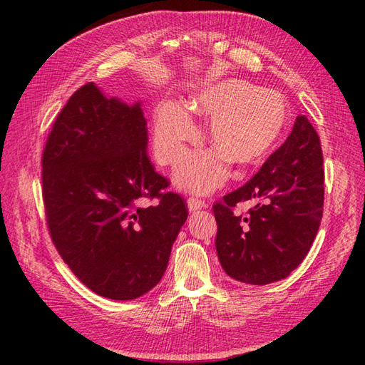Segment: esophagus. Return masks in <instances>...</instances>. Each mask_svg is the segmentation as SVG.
<instances>
[{
  "label": "esophagus",
  "mask_w": 365,
  "mask_h": 365,
  "mask_svg": "<svg viewBox=\"0 0 365 365\" xmlns=\"http://www.w3.org/2000/svg\"><path fill=\"white\" fill-rule=\"evenodd\" d=\"M187 207H189V212H196V210L200 208H204L205 207V202L202 200H200V197H189L187 200Z\"/></svg>",
  "instance_id": "34e87169"
}]
</instances>
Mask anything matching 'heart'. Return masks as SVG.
Wrapping results in <instances>:
<instances>
[{
	"instance_id": "1",
	"label": "heart",
	"mask_w": 365,
	"mask_h": 365,
	"mask_svg": "<svg viewBox=\"0 0 365 365\" xmlns=\"http://www.w3.org/2000/svg\"><path fill=\"white\" fill-rule=\"evenodd\" d=\"M189 111L212 118L207 140L215 150L187 157L175 180L187 190L212 192L228 178V164L239 169L259 163L277 145L289 120L284 97L245 81L227 79L208 85L189 102ZM180 103L163 102L155 113L153 152L158 163H178L197 140L192 115Z\"/></svg>"
}]
</instances>
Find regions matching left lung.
I'll list each match as a JSON object with an SVG mask.
<instances>
[{
	"label": "left lung",
	"instance_id": "8db88e82",
	"mask_svg": "<svg viewBox=\"0 0 365 365\" xmlns=\"http://www.w3.org/2000/svg\"><path fill=\"white\" fill-rule=\"evenodd\" d=\"M258 204L235 215L239 202ZM324 170L319 137L306 115H298L289 137L240 189L213 205L216 251L235 280L268 284L303 262L323 217Z\"/></svg>",
	"mask_w": 365,
	"mask_h": 365
}]
</instances>
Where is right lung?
I'll list each match as a JSON object with an SVG mask.
<instances>
[{
  "instance_id": "add662e5",
  "label": "right lung",
  "mask_w": 365,
  "mask_h": 365,
  "mask_svg": "<svg viewBox=\"0 0 365 365\" xmlns=\"http://www.w3.org/2000/svg\"><path fill=\"white\" fill-rule=\"evenodd\" d=\"M140 106L86 83L62 108L42 153L53 244L86 288L111 300L158 284L189 215L148 157ZM146 199L158 202L148 207Z\"/></svg>"
}]
</instances>
